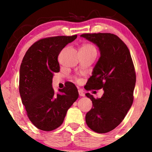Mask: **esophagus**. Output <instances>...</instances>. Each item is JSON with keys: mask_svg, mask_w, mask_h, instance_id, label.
Listing matches in <instances>:
<instances>
[{"mask_svg": "<svg viewBox=\"0 0 152 152\" xmlns=\"http://www.w3.org/2000/svg\"><path fill=\"white\" fill-rule=\"evenodd\" d=\"M78 94H79L80 96H85L84 92H83V91L82 90V89L78 90Z\"/></svg>", "mask_w": 152, "mask_h": 152, "instance_id": "34e87169", "label": "esophagus"}]
</instances>
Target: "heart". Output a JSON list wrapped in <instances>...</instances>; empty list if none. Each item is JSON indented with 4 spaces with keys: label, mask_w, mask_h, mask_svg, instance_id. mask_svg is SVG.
I'll return each mask as SVG.
<instances>
[{
    "label": "heart",
    "mask_w": 152,
    "mask_h": 152,
    "mask_svg": "<svg viewBox=\"0 0 152 152\" xmlns=\"http://www.w3.org/2000/svg\"><path fill=\"white\" fill-rule=\"evenodd\" d=\"M81 48H86V49H88V48H94L93 46L90 44H84L81 47Z\"/></svg>",
    "instance_id": "obj_1"
}]
</instances>
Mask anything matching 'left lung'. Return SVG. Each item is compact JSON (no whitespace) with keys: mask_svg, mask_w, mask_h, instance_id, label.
Segmentation results:
<instances>
[{"mask_svg":"<svg viewBox=\"0 0 152 152\" xmlns=\"http://www.w3.org/2000/svg\"><path fill=\"white\" fill-rule=\"evenodd\" d=\"M99 48L100 57L88 78L86 90L103 88L104 94L96 99L89 93L91 109L86 115V124L94 132L104 134L121 124L133 103L136 74L126 45L112 34H84Z\"/></svg>","mask_w":152,"mask_h":152,"instance_id":"1","label":"left lung"}]
</instances>
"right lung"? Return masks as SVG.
I'll return each instance as SVG.
<instances>
[{"label": "right lung", "mask_w": 152, "mask_h": 152, "mask_svg": "<svg viewBox=\"0 0 152 152\" xmlns=\"http://www.w3.org/2000/svg\"><path fill=\"white\" fill-rule=\"evenodd\" d=\"M76 38L74 35L43 38L34 43L23 58L19 92L29 119L38 129L50 132L60 126L78 99V89L73 83L69 82L57 94L52 87L53 73L60 71L59 53Z\"/></svg>", "instance_id": "add662e5"}]
</instances>
